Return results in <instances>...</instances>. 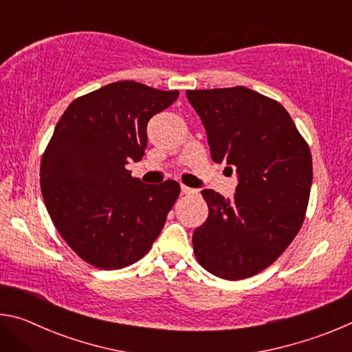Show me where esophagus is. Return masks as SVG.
Returning <instances> with one entry per match:
<instances>
[{
    "mask_svg": "<svg viewBox=\"0 0 352 352\" xmlns=\"http://www.w3.org/2000/svg\"><path fill=\"white\" fill-rule=\"evenodd\" d=\"M182 192L188 194V195H194V194H197V189L188 188V186H184V184H182Z\"/></svg>",
    "mask_w": 352,
    "mask_h": 352,
    "instance_id": "esophagus-1",
    "label": "esophagus"
}]
</instances>
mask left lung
I'll return each instance as SVG.
<instances>
[{
  "label": "left lung",
  "instance_id": "obj_1",
  "mask_svg": "<svg viewBox=\"0 0 352 352\" xmlns=\"http://www.w3.org/2000/svg\"><path fill=\"white\" fill-rule=\"evenodd\" d=\"M206 130L212 162L237 174L233 199L204 189L210 214L195 228V258L237 281L273 264L305 220L312 157L284 107L245 87L188 90Z\"/></svg>",
  "mask_w": 352,
  "mask_h": 352
}]
</instances>
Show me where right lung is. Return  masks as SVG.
<instances>
[{
  "label": "right lung",
  "instance_id": "right-lung-1",
  "mask_svg": "<svg viewBox=\"0 0 352 352\" xmlns=\"http://www.w3.org/2000/svg\"><path fill=\"white\" fill-rule=\"evenodd\" d=\"M177 98V90L113 82L73 100L57 122L41 158V194L60 236L98 269L140 261L178 199L177 182L144 184L126 169L144 155L147 122Z\"/></svg>",
  "mask_w": 352,
  "mask_h": 352
}]
</instances>
